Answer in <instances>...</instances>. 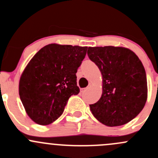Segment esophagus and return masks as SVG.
I'll return each mask as SVG.
<instances>
[{
  "label": "esophagus",
  "instance_id": "1",
  "mask_svg": "<svg viewBox=\"0 0 158 158\" xmlns=\"http://www.w3.org/2000/svg\"><path fill=\"white\" fill-rule=\"evenodd\" d=\"M88 89V87H86V88H83V89H81V92H84V91H86V89Z\"/></svg>",
  "mask_w": 158,
  "mask_h": 158
}]
</instances>
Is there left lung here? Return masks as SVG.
<instances>
[{
	"label": "left lung",
	"instance_id": "1",
	"mask_svg": "<svg viewBox=\"0 0 158 158\" xmlns=\"http://www.w3.org/2000/svg\"><path fill=\"white\" fill-rule=\"evenodd\" d=\"M87 55L101 72L102 94L89 105L93 116L108 127L127 123L147 100L146 73L139 57L124 47H89Z\"/></svg>",
	"mask_w": 158,
	"mask_h": 158
}]
</instances>
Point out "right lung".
<instances>
[{
  "instance_id": "right-lung-1",
  "label": "right lung",
  "mask_w": 158,
  "mask_h": 158,
  "mask_svg": "<svg viewBox=\"0 0 158 158\" xmlns=\"http://www.w3.org/2000/svg\"><path fill=\"white\" fill-rule=\"evenodd\" d=\"M87 47L48 44L34 56L22 74L20 99L30 118L48 125L63 113L69 98L77 95L76 73Z\"/></svg>"
}]
</instances>
